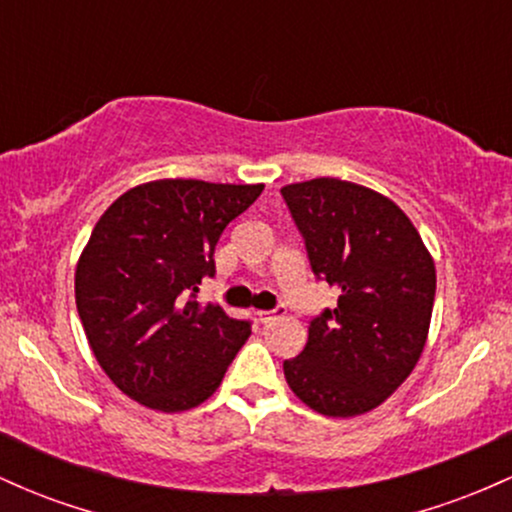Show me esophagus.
<instances>
[{"label":"esophagus","instance_id":"1","mask_svg":"<svg viewBox=\"0 0 512 512\" xmlns=\"http://www.w3.org/2000/svg\"><path fill=\"white\" fill-rule=\"evenodd\" d=\"M284 313H286L284 305H279V308H274V310H260V313H257V320H260L262 325H269V322L276 320V317H281Z\"/></svg>","mask_w":512,"mask_h":512}]
</instances>
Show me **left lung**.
<instances>
[{
  "label": "left lung",
  "instance_id": "8db88e82",
  "mask_svg": "<svg viewBox=\"0 0 512 512\" xmlns=\"http://www.w3.org/2000/svg\"><path fill=\"white\" fill-rule=\"evenodd\" d=\"M315 279L339 291L308 325V344L284 361L286 383L325 416L383 404L424 351L436 267L409 216L368 187L315 178L281 187Z\"/></svg>",
  "mask_w": 512,
  "mask_h": 512
}]
</instances>
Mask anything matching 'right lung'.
Segmentation results:
<instances>
[{
  "mask_svg": "<svg viewBox=\"0 0 512 512\" xmlns=\"http://www.w3.org/2000/svg\"><path fill=\"white\" fill-rule=\"evenodd\" d=\"M264 185L154 180L117 197L76 264V310L93 356L134 402L185 411L221 385L248 320L197 301L223 228Z\"/></svg>",
  "mask_w": 512,
  "mask_h": 512,
  "instance_id": "add662e5",
  "label": "right lung"
}]
</instances>
